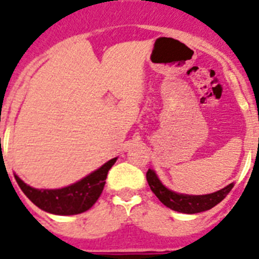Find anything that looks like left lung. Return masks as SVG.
Wrapping results in <instances>:
<instances>
[{
  "label": "left lung",
  "mask_w": 259,
  "mask_h": 259,
  "mask_svg": "<svg viewBox=\"0 0 259 259\" xmlns=\"http://www.w3.org/2000/svg\"><path fill=\"white\" fill-rule=\"evenodd\" d=\"M146 180H148L151 191L155 194L156 198L162 201L165 207L170 208L172 210H176V212L187 213V214L210 209L218 203H221L234 187V184H230L229 186L218 190L215 193L207 194V195H184V194L170 191L167 187L163 186V184L159 181L154 170H148Z\"/></svg>",
  "instance_id": "8db88e82"
}]
</instances>
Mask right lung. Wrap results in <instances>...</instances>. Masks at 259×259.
I'll return each mask as SVG.
<instances>
[{
    "label": "right lung",
    "mask_w": 259,
    "mask_h": 259,
    "mask_svg": "<svg viewBox=\"0 0 259 259\" xmlns=\"http://www.w3.org/2000/svg\"><path fill=\"white\" fill-rule=\"evenodd\" d=\"M117 158L110 159L108 163L92 172L80 181L68 187L58 190H38L28 186L15 175V180L21 191L29 198L33 204L45 212L59 215H70L86 212L96 203L103 193L108 172Z\"/></svg>",
    "instance_id": "1"
}]
</instances>
